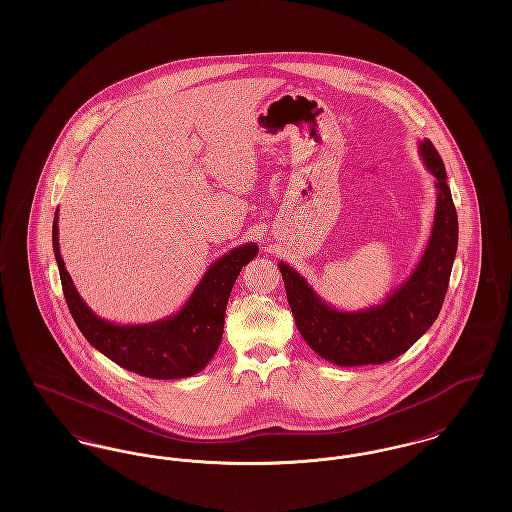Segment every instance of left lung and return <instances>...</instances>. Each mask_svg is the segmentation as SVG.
Masks as SVG:
<instances>
[{"mask_svg": "<svg viewBox=\"0 0 512 512\" xmlns=\"http://www.w3.org/2000/svg\"><path fill=\"white\" fill-rule=\"evenodd\" d=\"M424 167L436 178V215L428 244L411 276L378 305L340 311L280 261L288 303L303 340L338 366L382 365L403 355L438 318L459 242V220L447 172L430 140L418 144Z\"/></svg>", "mask_w": 512, "mask_h": 512, "instance_id": "1", "label": "left lung"}]
</instances>
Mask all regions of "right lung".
Listing matches in <instances>:
<instances>
[{
    "label": "right lung",
    "mask_w": 512,
    "mask_h": 512,
    "mask_svg": "<svg viewBox=\"0 0 512 512\" xmlns=\"http://www.w3.org/2000/svg\"><path fill=\"white\" fill-rule=\"evenodd\" d=\"M57 220L59 211L53 217V253L82 336L113 363L146 378L176 380L201 372L219 349L228 297L240 270L257 257V244L234 247L217 259L176 315L149 324H115L99 318L76 292L59 251Z\"/></svg>",
    "instance_id": "right-lung-1"
}]
</instances>
